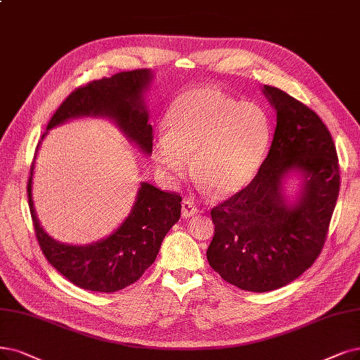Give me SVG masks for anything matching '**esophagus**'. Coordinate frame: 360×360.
<instances>
[{
	"label": "esophagus",
	"instance_id": "1",
	"mask_svg": "<svg viewBox=\"0 0 360 360\" xmlns=\"http://www.w3.org/2000/svg\"><path fill=\"white\" fill-rule=\"evenodd\" d=\"M198 214V207L188 200V198H184L182 200V218H191Z\"/></svg>",
	"mask_w": 360,
	"mask_h": 360
}]
</instances>
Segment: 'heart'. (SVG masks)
<instances>
[{
  "label": "heart",
  "instance_id": "obj_1",
  "mask_svg": "<svg viewBox=\"0 0 360 360\" xmlns=\"http://www.w3.org/2000/svg\"><path fill=\"white\" fill-rule=\"evenodd\" d=\"M166 133L154 143L157 166L181 179L188 172L217 195L242 191L254 179L270 142L269 117L254 102L200 87L182 93L165 118Z\"/></svg>",
  "mask_w": 360,
  "mask_h": 360
}]
</instances>
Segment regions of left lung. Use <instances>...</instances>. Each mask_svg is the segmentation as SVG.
Returning <instances> with one entry per match:
<instances>
[{"label":"left lung","mask_w":360,"mask_h":360,"mask_svg":"<svg viewBox=\"0 0 360 360\" xmlns=\"http://www.w3.org/2000/svg\"><path fill=\"white\" fill-rule=\"evenodd\" d=\"M276 112L267 158L245 190L210 212L207 261L225 282L269 292L294 282L321 254L340 191L338 158L323 122L283 90L264 86ZM299 179L295 198L285 181Z\"/></svg>","instance_id":"1"}]
</instances>
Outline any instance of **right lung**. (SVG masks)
I'll return each mask as SVG.
<instances>
[{
	"mask_svg": "<svg viewBox=\"0 0 360 360\" xmlns=\"http://www.w3.org/2000/svg\"><path fill=\"white\" fill-rule=\"evenodd\" d=\"M151 70H135L95 79L75 89L63 101L47 130L78 117H102L112 122L136 148L153 153V127L148 123L145 93L153 83ZM47 131L41 136L46 138ZM37 146V153L39 145ZM28 181L30 210L35 234L47 261L78 288L93 292H117L135 283L155 261L167 231L179 221L182 198L141 182L130 214L105 238L89 245L62 243L49 236L37 218L32 200V176Z\"/></svg>",
	"mask_w": 360,
	"mask_h": 360,
	"instance_id": "1",
	"label": "right lung"
}]
</instances>
